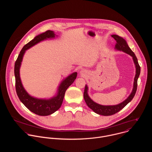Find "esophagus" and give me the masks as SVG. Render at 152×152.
I'll list each match as a JSON object with an SVG mask.
<instances>
[{
    "label": "esophagus",
    "instance_id": "esophagus-1",
    "mask_svg": "<svg viewBox=\"0 0 152 152\" xmlns=\"http://www.w3.org/2000/svg\"><path fill=\"white\" fill-rule=\"evenodd\" d=\"M86 74H87V72H86V71L85 70H82L80 72V75L82 77H85L86 75Z\"/></svg>",
    "mask_w": 152,
    "mask_h": 152
}]
</instances>
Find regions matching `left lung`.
<instances>
[{
  "label": "left lung",
  "instance_id": "obj_1",
  "mask_svg": "<svg viewBox=\"0 0 152 152\" xmlns=\"http://www.w3.org/2000/svg\"><path fill=\"white\" fill-rule=\"evenodd\" d=\"M112 37H113L115 40L116 41L117 43L115 46V49L116 50L123 51L129 55H131L134 60L135 68H136V75L134 78V87L132 93L123 102L121 103H119L116 105H101L99 104L96 102H94L88 96V86L86 85H85L84 93H83V98L84 100L87 104V106L91 109L94 113L96 114H98L99 115H104V116H108L111 115L113 114H115V113L119 112L121 110L126 106L130 102H131L134 97L135 96V94L136 93L137 90V81L139 77V76L140 75V71L141 68L140 65L138 62V59L135 55V53L132 51V50L130 49L129 46L127 45V43L126 41L122 37L117 35H112Z\"/></svg>",
  "mask_w": 152,
  "mask_h": 152
}]
</instances>
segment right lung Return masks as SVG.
Wrapping results in <instances>:
<instances>
[{"instance_id":"add662e5","label":"right lung","mask_w":152,"mask_h":152,"mask_svg":"<svg viewBox=\"0 0 152 152\" xmlns=\"http://www.w3.org/2000/svg\"><path fill=\"white\" fill-rule=\"evenodd\" d=\"M55 37V34L54 32L50 30L36 36L21 49L14 66L15 90L20 100L31 112L41 116L49 115L59 109L63 102L65 93L76 79L77 73L75 72L71 74L61 82L58 89L57 94L55 96L49 99H39L31 96L25 90L20 77V68L23 55L26 50L41 41Z\"/></svg>"}]
</instances>
